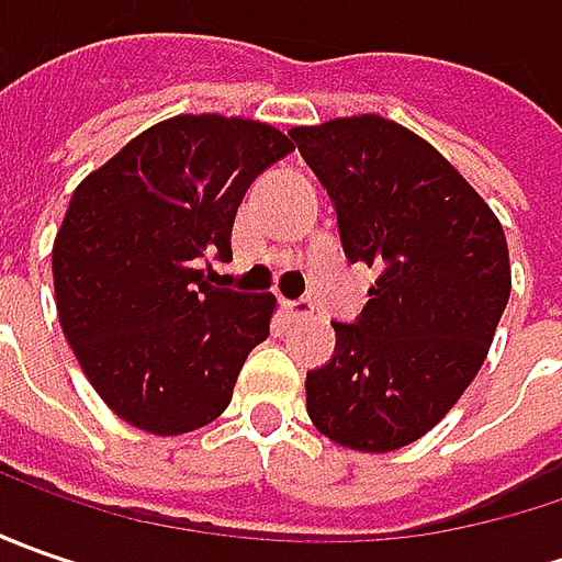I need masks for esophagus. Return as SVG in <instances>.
Masks as SVG:
<instances>
[{
  "label": "esophagus",
  "mask_w": 562,
  "mask_h": 562,
  "mask_svg": "<svg viewBox=\"0 0 562 562\" xmlns=\"http://www.w3.org/2000/svg\"><path fill=\"white\" fill-rule=\"evenodd\" d=\"M284 313L293 322H300V318H310L313 315V303L310 300H284Z\"/></svg>",
  "instance_id": "obj_1"
}]
</instances>
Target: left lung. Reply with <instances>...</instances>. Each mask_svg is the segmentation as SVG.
Returning <instances> with one entry per match:
<instances>
[{
  "label": "left lung",
  "mask_w": 562,
  "mask_h": 562,
  "mask_svg": "<svg viewBox=\"0 0 562 562\" xmlns=\"http://www.w3.org/2000/svg\"><path fill=\"white\" fill-rule=\"evenodd\" d=\"M328 190L350 262L378 269L335 357L306 375V413L331 441L387 453L419 441L479 375L509 300L504 227L463 175L381 115L293 127Z\"/></svg>",
  "instance_id": "left-lung-1"
}]
</instances>
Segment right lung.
Wrapping results in <instances>:
<instances>
[{
	"label": "right lung",
	"mask_w": 562,
	"mask_h": 562,
	"mask_svg": "<svg viewBox=\"0 0 562 562\" xmlns=\"http://www.w3.org/2000/svg\"><path fill=\"white\" fill-rule=\"evenodd\" d=\"M293 149L252 119L178 115L87 175L55 234V310L109 409L149 435L218 419L271 293L212 288L200 259H231L247 187Z\"/></svg>",
	"instance_id": "right-lung-1"
}]
</instances>
